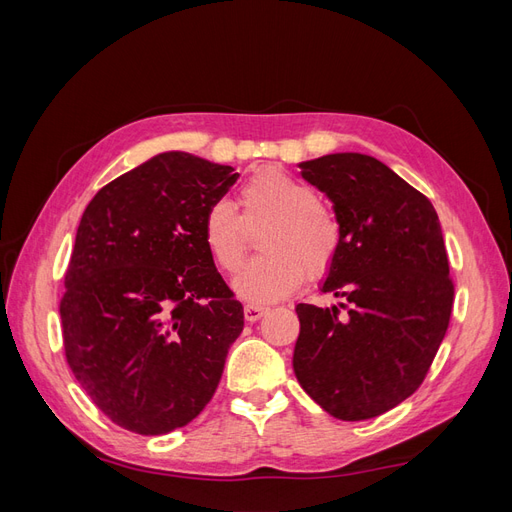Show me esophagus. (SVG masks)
<instances>
[{
  "label": "esophagus",
  "instance_id": "esophagus-1",
  "mask_svg": "<svg viewBox=\"0 0 512 512\" xmlns=\"http://www.w3.org/2000/svg\"><path fill=\"white\" fill-rule=\"evenodd\" d=\"M267 312H269V309L267 307H260V305H245V309H243L247 322H256V320H260L262 316H265Z\"/></svg>",
  "mask_w": 512,
  "mask_h": 512
}]
</instances>
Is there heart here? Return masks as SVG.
<instances>
[{"label":"heart","mask_w":512,"mask_h":512,"mask_svg":"<svg viewBox=\"0 0 512 512\" xmlns=\"http://www.w3.org/2000/svg\"><path fill=\"white\" fill-rule=\"evenodd\" d=\"M245 222L271 220L260 237L265 254L237 273L232 288L252 305L286 299L305 273L320 280L333 267L342 247V226L324 207L312 185L282 168H262L243 183ZM203 243L222 271H237L245 254V232L239 213L226 200H215L203 218Z\"/></svg>","instance_id":"1"}]
</instances>
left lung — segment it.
<instances>
[{
  "mask_svg": "<svg viewBox=\"0 0 512 512\" xmlns=\"http://www.w3.org/2000/svg\"><path fill=\"white\" fill-rule=\"evenodd\" d=\"M299 166L342 226L322 292L347 312L299 303L292 367L322 410L365 421L421 386L446 335L455 286L440 220L427 196L371 156L331 153Z\"/></svg>",
  "mask_w": 512,
  "mask_h": 512,
  "instance_id": "left-lung-1",
  "label": "left lung"
}]
</instances>
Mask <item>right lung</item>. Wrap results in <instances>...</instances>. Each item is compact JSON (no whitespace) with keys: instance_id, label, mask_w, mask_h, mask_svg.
Masks as SVG:
<instances>
[{"instance_id":"1","label":"right lung","mask_w":512,"mask_h":512,"mask_svg":"<svg viewBox=\"0 0 512 512\" xmlns=\"http://www.w3.org/2000/svg\"><path fill=\"white\" fill-rule=\"evenodd\" d=\"M239 173L166 151L91 198L59 303L66 359L119 427L162 436L218 389L243 305L203 243V218Z\"/></svg>"}]
</instances>
